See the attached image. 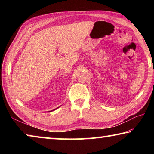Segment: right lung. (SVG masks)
<instances>
[{
    "label": "right lung",
    "mask_w": 154,
    "mask_h": 154,
    "mask_svg": "<svg viewBox=\"0 0 154 154\" xmlns=\"http://www.w3.org/2000/svg\"><path fill=\"white\" fill-rule=\"evenodd\" d=\"M58 108H56V109H58ZM54 110H55V109H54ZM54 110H53V111H54ZM50 111H49V112H50Z\"/></svg>",
    "instance_id": "obj_1"
}]
</instances>
